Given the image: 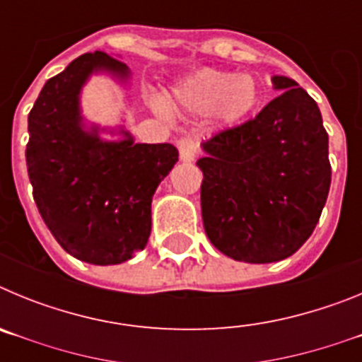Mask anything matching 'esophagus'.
Returning <instances> with one entry per match:
<instances>
[{
	"mask_svg": "<svg viewBox=\"0 0 362 362\" xmlns=\"http://www.w3.org/2000/svg\"><path fill=\"white\" fill-rule=\"evenodd\" d=\"M197 148H199V145H197V141L194 137H185V139H181V141H179V158H181V161H196Z\"/></svg>",
	"mask_w": 362,
	"mask_h": 362,
	"instance_id": "1",
	"label": "esophagus"
}]
</instances>
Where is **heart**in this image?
I'll use <instances>...</instances> for the list:
<instances>
[{
  "mask_svg": "<svg viewBox=\"0 0 362 362\" xmlns=\"http://www.w3.org/2000/svg\"><path fill=\"white\" fill-rule=\"evenodd\" d=\"M259 99L261 86L254 76L228 70H194L172 86V101L181 110L194 116L210 114L221 127L246 119L257 108ZM153 108L161 116H168V108L159 99H153Z\"/></svg>",
  "mask_w": 362,
  "mask_h": 362,
  "instance_id": "heart-1",
  "label": "heart"
}]
</instances>
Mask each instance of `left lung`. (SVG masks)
Here are the masks:
<instances>
[{
  "label": "left lung",
  "instance_id": "obj_1",
  "mask_svg": "<svg viewBox=\"0 0 362 362\" xmlns=\"http://www.w3.org/2000/svg\"><path fill=\"white\" fill-rule=\"evenodd\" d=\"M276 99L241 127L201 145V214L217 250L243 263H276L312 235L332 181L317 103L286 76Z\"/></svg>",
  "mask_w": 362,
  "mask_h": 362
}]
</instances>
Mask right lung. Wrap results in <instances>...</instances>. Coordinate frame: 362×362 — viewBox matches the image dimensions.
I'll return each instance as SVG.
<instances>
[{
  "label": "right lung",
  "mask_w": 362,
  "mask_h": 362,
  "mask_svg": "<svg viewBox=\"0 0 362 362\" xmlns=\"http://www.w3.org/2000/svg\"><path fill=\"white\" fill-rule=\"evenodd\" d=\"M119 57L83 54L45 83L28 114L25 152L45 225L70 255L101 267L145 248L152 197L179 158L170 143H136L124 124L101 127L83 116L81 92L92 76L130 85L132 72Z\"/></svg>",
  "instance_id": "obj_1"
}]
</instances>
